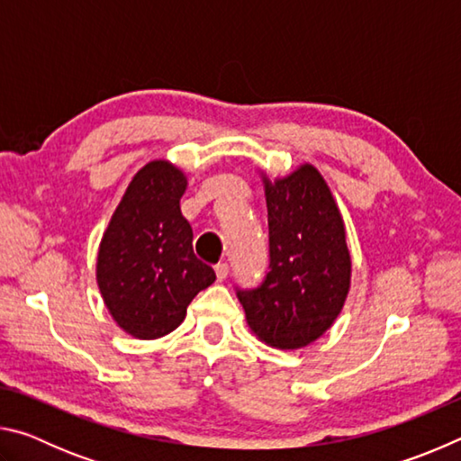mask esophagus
<instances>
[{"mask_svg": "<svg viewBox=\"0 0 461 461\" xmlns=\"http://www.w3.org/2000/svg\"><path fill=\"white\" fill-rule=\"evenodd\" d=\"M228 275H230V267H228V264H217V267H215V276H217V280H220V283H221V280H225V278H228Z\"/></svg>", "mask_w": 461, "mask_h": 461, "instance_id": "34e87169", "label": "esophagus"}]
</instances>
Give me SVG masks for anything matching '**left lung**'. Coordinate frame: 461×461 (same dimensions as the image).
<instances>
[{"label":"left lung","mask_w":461,"mask_h":461,"mask_svg":"<svg viewBox=\"0 0 461 461\" xmlns=\"http://www.w3.org/2000/svg\"><path fill=\"white\" fill-rule=\"evenodd\" d=\"M268 209L270 270L240 291L249 331L276 349H301L330 330L352 286L346 223L323 175L303 162L286 176L258 170Z\"/></svg>","instance_id":"8db88e82"}]
</instances>
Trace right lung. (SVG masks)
<instances>
[{
    "label": "right lung",
    "mask_w": 461,
    "mask_h": 461,
    "mask_svg": "<svg viewBox=\"0 0 461 461\" xmlns=\"http://www.w3.org/2000/svg\"><path fill=\"white\" fill-rule=\"evenodd\" d=\"M186 175L156 158L138 170L107 223L95 278L109 315L136 339H158L185 321L186 307L215 280L193 252L181 213Z\"/></svg>",
    "instance_id": "obj_1"
}]
</instances>
